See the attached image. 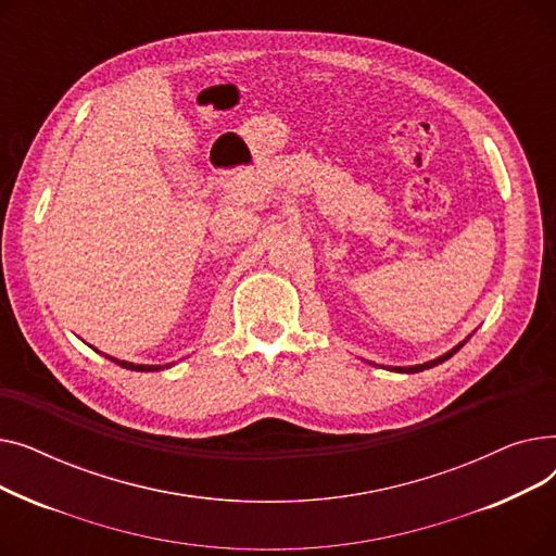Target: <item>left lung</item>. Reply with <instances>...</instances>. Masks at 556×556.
Wrapping results in <instances>:
<instances>
[{
  "label": "left lung",
  "mask_w": 556,
  "mask_h": 556,
  "mask_svg": "<svg viewBox=\"0 0 556 556\" xmlns=\"http://www.w3.org/2000/svg\"><path fill=\"white\" fill-rule=\"evenodd\" d=\"M469 340V338H466ZM464 340V342H466ZM464 342H459L457 346H453L448 354H444V356H440V358H434V361H428V363H424V365H413V367H392V371H405V374H415V371H424V369H430V367H434V365H440V363H444V361H448L453 354H457L459 349L464 346Z\"/></svg>",
  "instance_id": "1"
}]
</instances>
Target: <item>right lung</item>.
Segmentation results:
<instances>
[{
	"label": "right lung",
	"instance_id": "1",
	"mask_svg": "<svg viewBox=\"0 0 556 556\" xmlns=\"http://www.w3.org/2000/svg\"><path fill=\"white\" fill-rule=\"evenodd\" d=\"M105 358H110L112 363H116V365H122L124 369H132V371H157V369H164V367H170V365H135V363H126V361H116V358H112V356H108V354H103Z\"/></svg>",
	"mask_w": 556,
	"mask_h": 556
}]
</instances>
